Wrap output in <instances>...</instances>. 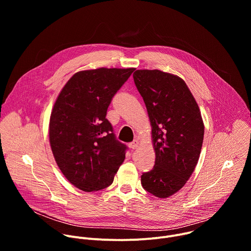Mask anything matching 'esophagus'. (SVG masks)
<instances>
[{"label": "esophagus", "instance_id": "esophagus-1", "mask_svg": "<svg viewBox=\"0 0 251 251\" xmlns=\"http://www.w3.org/2000/svg\"><path fill=\"white\" fill-rule=\"evenodd\" d=\"M139 145H140V142H139L138 139H136V140H134V141H132V142L130 143V147H131L132 149H137V148L139 147Z\"/></svg>", "mask_w": 251, "mask_h": 251}]
</instances>
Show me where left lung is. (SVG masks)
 Wrapping results in <instances>:
<instances>
[{
    "label": "left lung",
    "instance_id": "left-lung-1",
    "mask_svg": "<svg viewBox=\"0 0 251 251\" xmlns=\"http://www.w3.org/2000/svg\"><path fill=\"white\" fill-rule=\"evenodd\" d=\"M133 78L146 105L156 152L155 166L143 173L141 184L165 199L180 191L192 176L202 146L203 122L182 78L158 69L136 70Z\"/></svg>",
    "mask_w": 251,
    "mask_h": 251
}]
</instances>
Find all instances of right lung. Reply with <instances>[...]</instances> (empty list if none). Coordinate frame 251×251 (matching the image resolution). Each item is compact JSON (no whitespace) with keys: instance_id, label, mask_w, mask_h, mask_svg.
<instances>
[{"instance_id":"obj_1","label":"right lung","mask_w":251,"mask_h":251,"mask_svg":"<svg viewBox=\"0 0 251 251\" xmlns=\"http://www.w3.org/2000/svg\"><path fill=\"white\" fill-rule=\"evenodd\" d=\"M135 68L76 73L60 91L50 114V143L61 173L84 192L113 183L128 149L106 119L113 96Z\"/></svg>"}]
</instances>
